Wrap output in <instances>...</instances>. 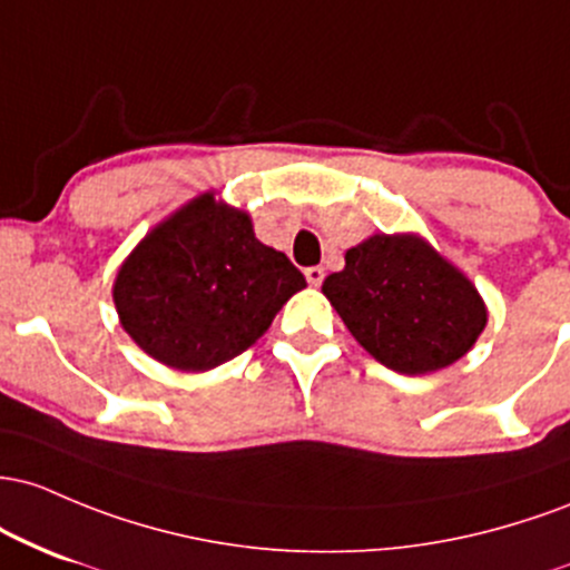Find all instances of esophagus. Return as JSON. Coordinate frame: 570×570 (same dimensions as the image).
<instances>
[{
	"instance_id": "34e87169",
	"label": "esophagus",
	"mask_w": 570,
	"mask_h": 570,
	"mask_svg": "<svg viewBox=\"0 0 570 570\" xmlns=\"http://www.w3.org/2000/svg\"><path fill=\"white\" fill-rule=\"evenodd\" d=\"M304 277H306V283H309L312 287H317L320 283H323V277H325V272L320 266H309L304 272Z\"/></svg>"
}]
</instances>
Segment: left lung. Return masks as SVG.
<instances>
[{
  "instance_id": "8db88e82",
  "label": "left lung",
  "mask_w": 570,
  "mask_h": 570,
  "mask_svg": "<svg viewBox=\"0 0 570 570\" xmlns=\"http://www.w3.org/2000/svg\"><path fill=\"white\" fill-rule=\"evenodd\" d=\"M323 293L371 357L409 376L452 366L488 325L476 285L420 234H371Z\"/></svg>"
}]
</instances>
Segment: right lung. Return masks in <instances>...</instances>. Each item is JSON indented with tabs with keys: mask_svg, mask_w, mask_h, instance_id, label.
I'll return each instance as SVG.
<instances>
[{
	"mask_svg": "<svg viewBox=\"0 0 570 570\" xmlns=\"http://www.w3.org/2000/svg\"><path fill=\"white\" fill-rule=\"evenodd\" d=\"M304 287L287 255L258 242L250 215L207 190L145 234L118 268L112 302L153 361L209 371L253 347Z\"/></svg>",
	"mask_w": 570,
	"mask_h": 570,
	"instance_id": "1",
	"label": "right lung"
}]
</instances>
